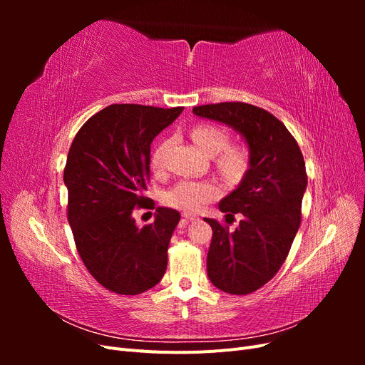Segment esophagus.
<instances>
[{"label": "esophagus", "instance_id": "34e87169", "mask_svg": "<svg viewBox=\"0 0 365 365\" xmlns=\"http://www.w3.org/2000/svg\"><path fill=\"white\" fill-rule=\"evenodd\" d=\"M193 219H197V216L196 215H190V213H184L182 215V222L184 224H187V222H189V220H193Z\"/></svg>", "mask_w": 365, "mask_h": 365}]
</instances>
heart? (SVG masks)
Returning a JSON list of instances; mask_svg holds the SVG:
<instances>
[{"label":"heart","mask_w":365,"mask_h":365,"mask_svg":"<svg viewBox=\"0 0 365 365\" xmlns=\"http://www.w3.org/2000/svg\"><path fill=\"white\" fill-rule=\"evenodd\" d=\"M192 138L195 145L200 148L207 155H217L222 152L219 158V164L228 173H239L247 165V152L242 148H227L230 143L228 132L216 125H197L192 130ZM164 146L158 148L153 155V168H161ZM220 195L219 185L213 181H193L184 180L173 185L170 190L165 192L164 202L182 210V212L192 213L201 210L210 201L216 200Z\"/></svg>","instance_id":"obj_1"}]
</instances>
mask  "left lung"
<instances>
[{
    "label": "left lung",
    "instance_id": "8db88e82",
    "mask_svg": "<svg viewBox=\"0 0 365 365\" xmlns=\"http://www.w3.org/2000/svg\"><path fill=\"white\" fill-rule=\"evenodd\" d=\"M193 114L227 125L248 146L247 172L219 202L227 216L240 215L239 227L228 231L215 219L204 220L213 228L210 282L228 294H251L277 274L300 227L307 187L302 150L282 121L262 108L225 102L195 106Z\"/></svg>",
    "mask_w": 365,
    "mask_h": 365
}]
</instances>
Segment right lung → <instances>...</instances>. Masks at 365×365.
Here are the masks:
<instances>
[{
    "label": "right lung",
    "mask_w": 365,
    "mask_h": 365,
    "mask_svg": "<svg viewBox=\"0 0 365 365\" xmlns=\"http://www.w3.org/2000/svg\"><path fill=\"white\" fill-rule=\"evenodd\" d=\"M178 108L111 105L77 132L63 170L68 222L86 269L103 288L137 295L153 288L168 268V248L181 215L158 207L152 224L138 227L135 207H146L150 145L182 113Z\"/></svg>",
    "instance_id": "right-lung-1"
}]
</instances>
